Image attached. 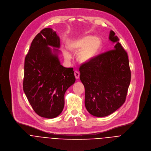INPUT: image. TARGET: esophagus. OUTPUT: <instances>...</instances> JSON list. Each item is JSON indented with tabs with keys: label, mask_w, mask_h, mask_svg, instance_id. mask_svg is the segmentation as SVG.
<instances>
[{
	"label": "esophagus",
	"mask_w": 151,
	"mask_h": 151,
	"mask_svg": "<svg viewBox=\"0 0 151 151\" xmlns=\"http://www.w3.org/2000/svg\"><path fill=\"white\" fill-rule=\"evenodd\" d=\"M74 75H75V78H76V79H78V78H79V72L78 71H77V70H75V72H74Z\"/></svg>",
	"instance_id": "esophagus-1"
}]
</instances>
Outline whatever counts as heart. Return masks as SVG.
Masks as SVG:
<instances>
[{"label": "heart", "instance_id": "1", "mask_svg": "<svg viewBox=\"0 0 151 151\" xmlns=\"http://www.w3.org/2000/svg\"><path fill=\"white\" fill-rule=\"evenodd\" d=\"M102 46V41L99 37L91 35L84 36L81 37L70 40L68 43V49L77 52V59L80 63H85L92 60L99 53ZM64 57L69 60L70 55L67 51L63 52Z\"/></svg>", "mask_w": 151, "mask_h": 151}]
</instances>
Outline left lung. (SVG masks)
<instances>
[{"label":"left lung","instance_id":"8db88e82","mask_svg":"<svg viewBox=\"0 0 151 151\" xmlns=\"http://www.w3.org/2000/svg\"><path fill=\"white\" fill-rule=\"evenodd\" d=\"M110 32L114 49L100 54L79 68L80 79L85 89V105L92 115L104 117L125 102L131 82L128 56L119 38Z\"/></svg>","mask_w":151,"mask_h":151}]
</instances>
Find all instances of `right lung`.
<instances>
[{
  "instance_id": "right-lung-1",
  "label": "right lung",
  "mask_w": 151,
  "mask_h": 151,
  "mask_svg": "<svg viewBox=\"0 0 151 151\" xmlns=\"http://www.w3.org/2000/svg\"><path fill=\"white\" fill-rule=\"evenodd\" d=\"M49 46L55 48L52 51ZM60 39L45 28L33 39L24 60L23 91L34 111L47 119L62 112L66 90L75 82L73 68L60 65Z\"/></svg>"
}]
</instances>
